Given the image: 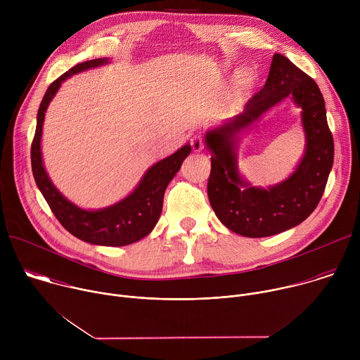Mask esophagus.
Wrapping results in <instances>:
<instances>
[{
    "label": "esophagus",
    "instance_id": "obj_1",
    "mask_svg": "<svg viewBox=\"0 0 360 360\" xmlns=\"http://www.w3.org/2000/svg\"><path fill=\"white\" fill-rule=\"evenodd\" d=\"M191 145H192V149L193 150H202V148H203V136H202V134L200 132H195L193 135H192V138H191Z\"/></svg>",
    "mask_w": 360,
    "mask_h": 360
}]
</instances>
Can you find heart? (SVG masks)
Segmentation results:
<instances>
[{
  "label": "heart",
  "instance_id": "1",
  "mask_svg": "<svg viewBox=\"0 0 360 360\" xmlns=\"http://www.w3.org/2000/svg\"><path fill=\"white\" fill-rule=\"evenodd\" d=\"M240 82H242L243 85L249 84V82H250V77H249L248 74H243V75H242V78H240Z\"/></svg>",
  "mask_w": 360,
  "mask_h": 360
}]
</instances>
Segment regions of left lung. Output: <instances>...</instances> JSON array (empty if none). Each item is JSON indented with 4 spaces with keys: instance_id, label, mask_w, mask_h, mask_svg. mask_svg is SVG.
<instances>
[{
    "instance_id": "8db88e82",
    "label": "left lung",
    "mask_w": 360,
    "mask_h": 360,
    "mask_svg": "<svg viewBox=\"0 0 360 360\" xmlns=\"http://www.w3.org/2000/svg\"><path fill=\"white\" fill-rule=\"evenodd\" d=\"M290 94L302 108L305 157L297 171L269 190L249 187L236 165V134ZM211 149L208 196L218 219L232 232L264 238L288 231L309 217L323 195L333 165V136L318 84L282 54L272 58L266 84L246 102L243 112L205 138Z\"/></svg>"
}]
</instances>
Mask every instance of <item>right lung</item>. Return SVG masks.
<instances>
[{
	"label": "right lung",
	"instance_id": "obj_1",
	"mask_svg": "<svg viewBox=\"0 0 360 360\" xmlns=\"http://www.w3.org/2000/svg\"><path fill=\"white\" fill-rule=\"evenodd\" d=\"M105 58H96L77 64L51 84L41 101L37 115V128L31 145L32 175L51 211L60 224L78 239L104 246H124L146 236L157 225L164 203V193L179 171L184 160L189 155L191 145L186 143L171 157L150 167L136 189L121 202L99 211H85L65 199L49 181L41 158V134L45 111L54 98L61 82L68 77L105 64Z\"/></svg>",
	"mask_w": 360,
	"mask_h": 360
}]
</instances>
